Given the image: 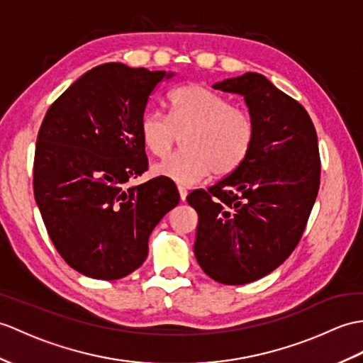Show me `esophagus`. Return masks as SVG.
Segmentation results:
<instances>
[{"label":"esophagus","instance_id":"esophagus-1","mask_svg":"<svg viewBox=\"0 0 363 363\" xmlns=\"http://www.w3.org/2000/svg\"><path fill=\"white\" fill-rule=\"evenodd\" d=\"M178 191H179V198H181V201H185V198H187V190H185L184 187H179V189H178Z\"/></svg>","mask_w":363,"mask_h":363}]
</instances>
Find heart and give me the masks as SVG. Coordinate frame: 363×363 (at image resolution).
Listing matches in <instances>:
<instances>
[{
	"mask_svg": "<svg viewBox=\"0 0 363 363\" xmlns=\"http://www.w3.org/2000/svg\"><path fill=\"white\" fill-rule=\"evenodd\" d=\"M143 147L153 156L170 153L178 134L184 151L151 167V174L190 187L212 172L229 174L252 148L255 123L246 109L202 85H185L168 96V117L147 111L139 123Z\"/></svg>",
	"mask_w": 363,
	"mask_h": 363,
	"instance_id": "obj_1",
	"label": "heart"
}]
</instances>
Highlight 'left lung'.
Instances as JSON below:
<instances>
[{"label": "left lung", "instance_id": "left-lung-1", "mask_svg": "<svg viewBox=\"0 0 363 363\" xmlns=\"http://www.w3.org/2000/svg\"><path fill=\"white\" fill-rule=\"evenodd\" d=\"M212 88L244 97L255 138L237 170L187 196L199 216L195 257L215 281L246 284L271 274L301 238L320 185L317 133L306 109L264 75Z\"/></svg>", "mask_w": 363, "mask_h": 363}]
</instances>
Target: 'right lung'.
Instances as JSON below:
<instances>
[{
  "instance_id": "obj_1",
  "label": "right lung",
  "mask_w": 363,
  "mask_h": 363,
  "mask_svg": "<svg viewBox=\"0 0 363 363\" xmlns=\"http://www.w3.org/2000/svg\"><path fill=\"white\" fill-rule=\"evenodd\" d=\"M174 72L123 63L92 67L48 109L37 138L33 195L50 240L75 271L119 280L145 261L148 238L179 193L148 168L139 123Z\"/></svg>"
}]
</instances>
